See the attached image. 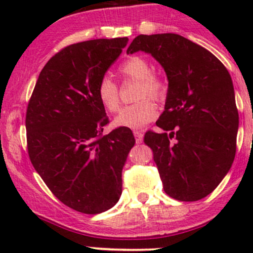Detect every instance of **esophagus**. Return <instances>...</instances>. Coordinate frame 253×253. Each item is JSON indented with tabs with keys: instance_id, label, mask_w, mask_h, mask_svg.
<instances>
[{
	"instance_id": "esophagus-1",
	"label": "esophagus",
	"mask_w": 253,
	"mask_h": 253,
	"mask_svg": "<svg viewBox=\"0 0 253 253\" xmlns=\"http://www.w3.org/2000/svg\"><path fill=\"white\" fill-rule=\"evenodd\" d=\"M133 134H134V137H136V142L137 143H142V141H143V133H142V132L141 131H134Z\"/></svg>"
}]
</instances>
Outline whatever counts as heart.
<instances>
[{
	"label": "heart",
	"instance_id": "b5f03b06",
	"mask_svg": "<svg viewBox=\"0 0 253 253\" xmlns=\"http://www.w3.org/2000/svg\"><path fill=\"white\" fill-rule=\"evenodd\" d=\"M120 75L125 79L138 82L137 99L142 100L126 106L122 109L119 116L115 119V125L121 127H128L132 129H139L144 127L148 122L153 121L157 117L158 110L150 99H143L145 96L160 100L164 98L167 86L164 81L153 72L152 65L141 56H132L125 61L119 67ZM96 95L109 112L119 111L121 100H120L119 86L110 78L104 77L100 79L96 86Z\"/></svg>",
	"mask_w": 253,
	"mask_h": 253
}]
</instances>
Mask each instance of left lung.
Returning a JSON list of instances; mask_svg holds the SVG:
<instances>
[{
	"label": "left lung",
	"mask_w": 253,
	"mask_h": 253,
	"mask_svg": "<svg viewBox=\"0 0 253 253\" xmlns=\"http://www.w3.org/2000/svg\"><path fill=\"white\" fill-rule=\"evenodd\" d=\"M137 51L150 53L169 81L157 121L163 132L144 134L165 193L182 202L202 200L235 158L239 112L230 75L207 48L172 33L138 35L127 53Z\"/></svg>",
	"instance_id": "1"
}]
</instances>
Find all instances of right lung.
I'll return each instance as SVG.
<instances>
[{"instance_id":"obj_1","label":"right lung","mask_w":253,"mask_h":253,"mask_svg":"<svg viewBox=\"0 0 253 253\" xmlns=\"http://www.w3.org/2000/svg\"><path fill=\"white\" fill-rule=\"evenodd\" d=\"M127 38L95 39L62 48L40 72L27 109L28 153L51 192L67 207L99 214L119 202L122 169L133 147L128 127L109 124L96 86Z\"/></svg>"}]
</instances>
